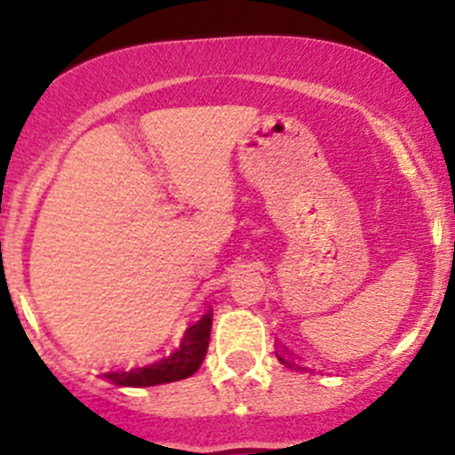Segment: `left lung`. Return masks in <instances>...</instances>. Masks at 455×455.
Instances as JSON below:
<instances>
[{
    "instance_id": "8db88e82",
    "label": "left lung",
    "mask_w": 455,
    "mask_h": 455,
    "mask_svg": "<svg viewBox=\"0 0 455 455\" xmlns=\"http://www.w3.org/2000/svg\"><path fill=\"white\" fill-rule=\"evenodd\" d=\"M277 359H279V363H282V365H286V368H291V370H297V371H299V370H304V368H301V365H297V361L292 359V356H288L286 352H277Z\"/></svg>"
}]
</instances>
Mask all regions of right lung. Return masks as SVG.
I'll use <instances>...</instances> for the list:
<instances>
[{
    "instance_id": "obj_1",
    "label": "right lung",
    "mask_w": 455,
    "mask_h": 455,
    "mask_svg": "<svg viewBox=\"0 0 455 455\" xmlns=\"http://www.w3.org/2000/svg\"><path fill=\"white\" fill-rule=\"evenodd\" d=\"M211 316L213 313L202 315L198 323L189 325L185 330L180 346L172 352V355L163 356V359L154 361L147 365H136L132 370H109L103 371V379L109 383L118 385V387H151V385L173 383V380L189 379L196 374L206 356V347H209L211 339Z\"/></svg>"
}]
</instances>
